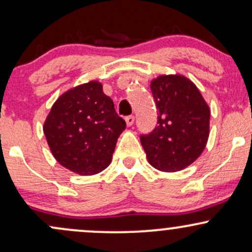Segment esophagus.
Masks as SVG:
<instances>
[{"label": "esophagus", "mask_w": 252, "mask_h": 252, "mask_svg": "<svg viewBox=\"0 0 252 252\" xmlns=\"http://www.w3.org/2000/svg\"><path fill=\"white\" fill-rule=\"evenodd\" d=\"M126 126H131L135 122V117L134 116H126Z\"/></svg>", "instance_id": "esophagus-1"}]
</instances>
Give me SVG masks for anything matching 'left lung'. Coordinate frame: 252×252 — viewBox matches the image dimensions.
I'll return each mask as SVG.
<instances>
[{
  "label": "left lung",
  "mask_w": 252,
  "mask_h": 252,
  "mask_svg": "<svg viewBox=\"0 0 252 252\" xmlns=\"http://www.w3.org/2000/svg\"><path fill=\"white\" fill-rule=\"evenodd\" d=\"M158 126L141 135L149 163L162 172L186 168L200 156L210 134V108L198 88L180 74L160 76L150 83Z\"/></svg>",
  "instance_id": "8db88e82"
}]
</instances>
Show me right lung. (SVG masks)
Listing matches in <instances>:
<instances>
[{
  "mask_svg": "<svg viewBox=\"0 0 252 252\" xmlns=\"http://www.w3.org/2000/svg\"><path fill=\"white\" fill-rule=\"evenodd\" d=\"M124 129L126 121L96 80L63 94L43 123L54 158L79 175L97 174L109 166Z\"/></svg>",
  "mask_w": 252,
  "mask_h": 252,
  "instance_id": "1",
  "label": "right lung"
}]
</instances>
